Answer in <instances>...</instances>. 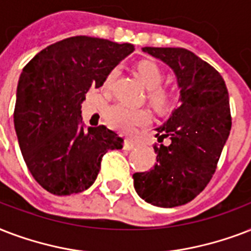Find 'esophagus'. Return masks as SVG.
I'll list each match as a JSON object with an SVG mask.
<instances>
[{
    "label": "esophagus",
    "instance_id": "34e87169",
    "mask_svg": "<svg viewBox=\"0 0 251 251\" xmlns=\"http://www.w3.org/2000/svg\"><path fill=\"white\" fill-rule=\"evenodd\" d=\"M137 147V143H135L133 140L131 139H126L124 140V149H127V151H131L133 148Z\"/></svg>",
    "mask_w": 251,
    "mask_h": 251
}]
</instances>
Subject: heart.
I'll return each mask as SVG.
<instances>
[{
  "label": "heart",
  "instance_id": "obj_1",
  "mask_svg": "<svg viewBox=\"0 0 251 251\" xmlns=\"http://www.w3.org/2000/svg\"><path fill=\"white\" fill-rule=\"evenodd\" d=\"M136 72L148 90V97L152 104L158 110H166L173 102V93L166 87L161 86L164 81V73L161 68L153 61H140ZM119 75V68H114L108 72L103 82V89L108 90L112 82ZM108 124L114 129L127 135H131L140 127H145L151 122V114L147 108L129 107L127 104H112L106 111Z\"/></svg>",
  "mask_w": 251,
  "mask_h": 251
}]
</instances>
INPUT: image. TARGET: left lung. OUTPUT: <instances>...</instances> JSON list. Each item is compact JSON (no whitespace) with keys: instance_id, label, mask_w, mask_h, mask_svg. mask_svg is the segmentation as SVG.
<instances>
[{"instance_id":"obj_1","label":"left lung","mask_w":251,"mask_h":251,"mask_svg":"<svg viewBox=\"0 0 251 251\" xmlns=\"http://www.w3.org/2000/svg\"><path fill=\"white\" fill-rule=\"evenodd\" d=\"M153 57L172 68L180 87V106L157 128L156 164L149 172L135 173L140 198L157 207L186 204L203 191L216 172L228 140L232 116L226 85L204 60L184 48L144 47Z\"/></svg>"}]
</instances>
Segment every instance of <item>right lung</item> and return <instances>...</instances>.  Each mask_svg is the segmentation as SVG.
<instances>
[{"instance_id":"right-lung-1","label":"right lung","mask_w":251,"mask_h":251,"mask_svg":"<svg viewBox=\"0 0 251 251\" xmlns=\"http://www.w3.org/2000/svg\"><path fill=\"white\" fill-rule=\"evenodd\" d=\"M133 50L129 43L72 36L44 48L23 68L15 132L27 168L48 192H82L97 179L107 151L123 148V139L106 126L85 131L81 103Z\"/></svg>"}]
</instances>
